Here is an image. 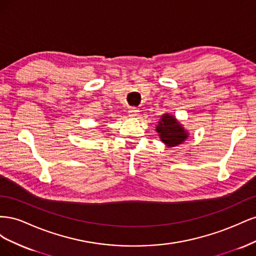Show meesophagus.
Here are the masks:
<instances>
[{"label": "esophagus", "instance_id": "esophagus-1", "mask_svg": "<svg viewBox=\"0 0 256 256\" xmlns=\"http://www.w3.org/2000/svg\"><path fill=\"white\" fill-rule=\"evenodd\" d=\"M128 114H129V116H131V118H134V116H136L138 114V108H136V106L130 108L129 111H128Z\"/></svg>", "mask_w": 256, "mask_h": 256}]
</instances>
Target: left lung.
Returning a JSON list of instances; mask_svg holds the SVG:
<instances>
[{
  "instance_id": "obj_1",
  "label": "left lung",
  "mask_w": 256,
  "mask_h": 256,
  "mask_svg": "<svg viewBox=\"0 0 256 256\" xmlns=\"http://www.w3.org/2000/svg\"><path fill=\"white\" fill-rule=\"evenodd\" d=\"M157 131L161 141L168 146L182 144L188 138V134L186 132L180 124L176 122L172 115L168 114L162 115L159 125L157 126Z\"/></svg>"
}]
</instances>
